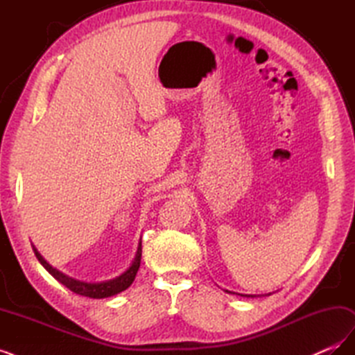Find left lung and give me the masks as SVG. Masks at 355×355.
<instances>
[{
    "instance_id": "1",
    "label": "left lung",
    "mask_w": 355,
    "mask_h": 355,
    "mask_svg": "<svg viewBox=\"0 0 355 355\" xmlns=\"http://www.w3.org/2000/svg\"><path fill=\"white\" fill-rule=\"evenodd\" d=\"M225 292H227V293H234V292H230V290H225ZM240 295V293H239ZM271 295V293H270ZM241 296H247V297H254L253 295H241Z\"/></svg>"
}]
</instances>
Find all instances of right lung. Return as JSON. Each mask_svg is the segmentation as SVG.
Masks as SVG:
<instances>
[{"instance_id":"1","label":"right lung","mask_w":355,"mask_h":355,"mask_svg":"<svg viewBox=\"0 0 355 355\" xmlns=\"http://www.w3.org/2000/svg\"><path fill=\"white\" fill-rule=\"evenodd\" d=\"M32 249H34V253L37 256V259L40 261V263L46 268V270L56 278L59 283H62L63 286H67L71 292L81 295V296H87V297H93V299H103V297H110L114 295H118L124 292L125 288H128L132 286V283L135 282V277L137 274L139 266H141V259H142V240L139 239V244H137V250L135 254V259L132 261L130 266L127 270L112 280H106V282H98V283H89V282H83V280H77V278H72L69 275H67L65 272L59 271L58 268L51 266L44 257L41 256V253L37 250V247L32 244Z\"/></svg>"}]
</instances>
